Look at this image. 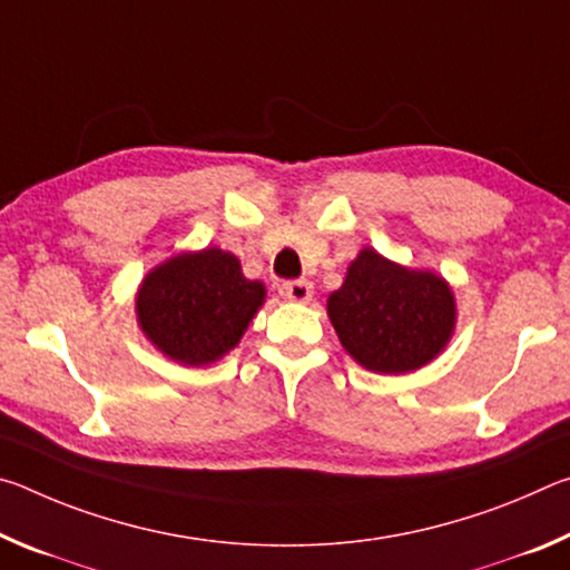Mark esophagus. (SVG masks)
Segmentation results:
<instances>
[{"label": "esophagus", "mask_w": 570, "mask_h": 570, "mask_svg": "<svg viewBox=\"0 0 570 570\" xmlns=\"http://www.w3.org/2000/svg\"><path fill=\"white\" fill-rule=\"evenodd\" d=\"M278 292H282V296L286 298V302L306 304V302H312L314 286L308 284V282H284L282 288H278Z\"/></svg>", "instance_id": "1"}]
</instances>
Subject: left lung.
Here are the masks:
<instances>
[{"instance_id":"1","label":"left lung","mask_w":570,"mask_h":570,"mask_svg":"<svg viewBox=\"0 0 570 570\" xmlns=\"http://www.w3.org/2000/svg\"><path fill=\"white\" fill-rule=\"evenodd\" d=\"M342 346L364 370L410 374L445 352L458 324L452 286L430 268L390 262L364 246L326 298Z\"/></svg>"}]
</instances>
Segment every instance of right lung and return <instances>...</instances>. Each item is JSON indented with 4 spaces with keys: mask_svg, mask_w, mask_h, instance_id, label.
Instances as JSON below:
<instances>
[{
    "mask_svg": "<svg viewBox=\"0 0 570 570\" xmlns=\"http://www.w3.org/2000/svg\"><path fill=\"white\" fill-rule=\"evenodd\" d=\"M266 302L238 256L218 246L180 250L142 276L135 316L146 340L170 362L206 366L234 350Z\"/></svg>",
    "mask_w": 570,
    "mask_h": 570,
    "instance_id": "right-lung-1",
    "label": "right lung"
}]
</instances>
